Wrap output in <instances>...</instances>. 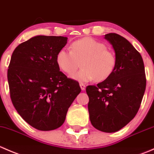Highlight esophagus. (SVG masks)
<instances>
[{"label": "esophagus", "mask_w": 154, "mask_h": 154, "mask_svg": "<svg viewBox=\"0 0 154 154\" xmlns=\"http://www.w3.org/2000/svg\"><path fill=\"white\" fill-rule=\"evenodd\" d=\"M80 88H81L82 90H85L86 89V85L84 84V83H80Z\"/></svg>", "instance_id": "34e87169"}]
</instances>
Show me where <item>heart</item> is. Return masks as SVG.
Returning <instances> with one entry per match:
<instances>
[{"label":"heart","mask_w":154,"mask_h":154,"mask_svg":"<svg viewBox=\"0 0 154 154\" xmlns=\"http://www.w3.org/2000/svg\"><path fill=\"white\" fill-rule=\"evenodd\" d=\"M57 63L64 72L71 74L80 66L81 69L71 76L80 82L94 78L103 81L111 76L116 66V57L106 45L94 38H83L71 44V50L63 48L57 54Z\"/></svg>","instance_id":"heart-1"}]
</instances>
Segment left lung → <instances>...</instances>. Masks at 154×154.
<instances>
[{
	"label": "left lung",
	"instance_id": "1",
	"mask_svg": "<svg viewBox=\"0 0 154 154\" xmlns=\"http://www.w3.org/2000/svg\"><path fill=\"white\" fill-rule=\"evenodd\" d=\"M105 38L116 52V66L109 77L86 91L91 123L105 133L123 128L137 114L146 88L144 62L139 51L125 38L108 33Z\"/></svg>",
	"mask_w": 154,
	"mask_h": 154
}]
</instances>
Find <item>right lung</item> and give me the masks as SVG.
Returning a JSON list of instances; mask_svg holds the SVG:
<instances>
[{
	"instance_id": "obj_1",
	"label": "right lung",
	"mask_w": 154,
	"mask_h": 154,
	"mask_svg": "<svg viewBox=\"0 0 154 154\" xmlns=\"http://www.w3.org/2000/svg\"><path fill=\"white\" fill-rule=\"evenodd\" d=\"M67 37L37 35L14 50L7 71L11 100L23 119L42 131L63 125L68 108L81 91L57 63Z\"/></svg>"
}]
</instances>
